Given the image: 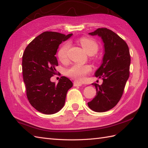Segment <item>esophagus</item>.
<instances>
[{
	"instance_id": "esophagus-1",
	"label": "esophagus",
	"mask_w": 148,
	"mask_h": 148,
	"mask_svg": "<svg viewBox=\"0 0 148 148\" xmlns=\"http://www.w3.org/2000/svg\"><path fill=\"white\" fill-rule=\"evenodd\" d=\"M74 86H82V84L77 82V81H74Z\"/></svg>"
}]
</instances>
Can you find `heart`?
Segmentation results:
<instances>
[{"label": "heart", "instance_id": "heart-1", "mask_svg": "<svg viewBox=\"0 0 148 148\" xmlns=\"http://www.w3.org/2000/svg\"><path fill=\"white\" fill-rule=\"evenodd\" d=\"M81 46L88 55H93L98 51L99 46L97 43L92 39L83 37L79 40ZM69 48V43L64 44L58 51V57L61 61H64L67 57V51ZM91 71L90 66L87 65L75 64L66 71L68 76L78 81H83L86 75Z\"/></svg>", "mask_w": 148, "mask_h": 148}]
</instances>
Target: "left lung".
I'll use <instances>...</instances> for the list:
<instances>
[{"label":"left lung","mask_w":148,"mask_h":148,"mask_svg":"<svg viewBox=\"0 0 148 148\" xmlns=\"http://www.w3.org/2000/svg\"><path fill=\"white\" fill-rule=\"evenodd\" d=\"M98 36L103 44L102 64L95 72L101 78V85L96 83L97 95L88 106L93 111H108L117 104L123 93L125 86L129 77L130 56L128 45L124 40L112 30L106 28L97 29L88 34Z\"/></svg>","instance_id":"8db88e82"}]
</instances>
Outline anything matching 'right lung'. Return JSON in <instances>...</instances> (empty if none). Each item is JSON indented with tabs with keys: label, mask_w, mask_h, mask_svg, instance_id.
I'll return each instance as SVG.
<instances>
[{
	"label": "right lung",
	"mask_w": 148,
	"mask_h": 148,
	"mask_svg": "<svg viewBox=\"0 0 148 148\" xmlns=\"http://www.w3.org/2000/svg\"><path fill=\"white\" fill-rule=\"evenodd\" d=\"M72 36L55 32H45L36 37L25 49L22 71L27 96L31 105L45 114H53L64 106L72 81L62 76L57 84L51 82L58 65L55 55L59 45Z\"/></svg>",
	"instance_id": "obj_1"
}]
</instances>
